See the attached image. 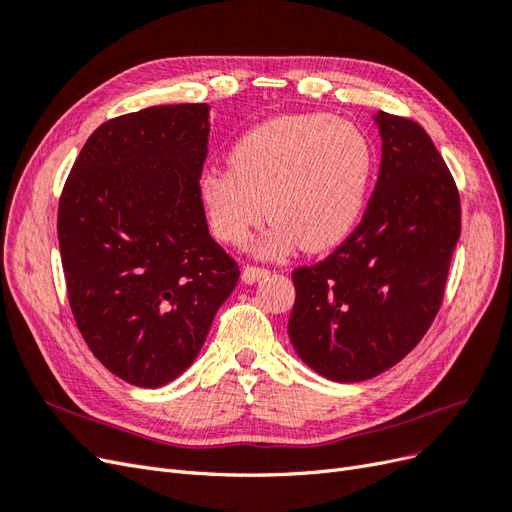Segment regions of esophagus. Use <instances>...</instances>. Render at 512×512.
Masks as SVG:
<instances>
[{
	"label": "esophagus",
	"instance_id": "esophagus-1",
	"mask_svg": "<svg viewBox=\"0 0 512 512\" xmlns=\"http://www.w3.org/2000/svg\"><path fill=\"white\" fill-rule=\"evenodd\" d=\"M269 273H271V271H269V269H265V267L247 265V267H243V271H241V277H243V282H245V284H254V282L262 280V277H267Z\"/></svg>",
	"mask_w": 512,
	"mask_h": 512
}]
</instances>
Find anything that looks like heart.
<instances>
[{"instance_id": "1", "label": "heart", "mask_w": 512, "mask_h": 512, "mask_svg": "<svg viewBox=\"0 0 512 512\" xmlns=\"http://www.w3.org/2000/svg\"><path fill=\"white\" fill-rule=\"evenodd\" d=\"M230 168L200 177V198L215 237L241 245L265 220L260 252L294 243L322 252L359 222L374 175V147L350 121L327 113L277 115L247 130L228 153Z\"/></svg>"}]
</instances>
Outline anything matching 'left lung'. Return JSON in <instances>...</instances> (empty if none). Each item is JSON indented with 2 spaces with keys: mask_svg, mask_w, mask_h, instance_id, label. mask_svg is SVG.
<instances>
[{
  "mask_svg": "<svg viewBox=\"0 0 512 512\" xmlns=\"http://www.w3.org/2000/svg\"><path fill=\"white\" fill-rule=\"evenodd\" d=\"M376 123L382 162L361 224L333 254L292 271L290 342L335 382L374 378L421 342L461 232L457 185L429 134L384 111Z\"/></svg>",
  "mask_w": 512,
  "mask_h": 512,
  "instance_id": "8db88e82",
  "label": "left lung"
}]
</instances>
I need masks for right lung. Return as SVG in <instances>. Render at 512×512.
<instances>
[{"instance_id":"obj_1","label":"right lung","mask_w":512,"mask_h":512,"mask_svg":"<svg viewBox=\"0 0 512 512\" xmlns=\"http://www.w3.org/2000/svg\"><path fill=\"white\" fill-rule=\"evenodd\" d=\"M207 143V104L108 119L61 190L57 237L76 327L134 386L156 389L194 363L239 280L207 228Z\"/></svg>"}]
</instances>
